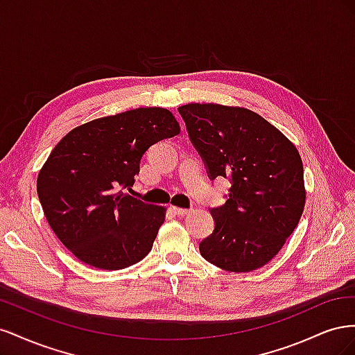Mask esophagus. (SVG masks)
I'll list each match as a JSON object with an SVG mask.
<instances>
[{"label":"esophagus","mask_w":355,"mask_h":355,"mask_svg":"<svg viewBox=\"0 0 355 355\" xmlns=\"http://www.w3.org/2000/svg\"><path fill=\"white\" fill-rule=\"evenodd\" d=\"M171 210H173V213L178 214V216H187L189 213L188 209H182V207H171Z\"/></svg>","instance_id":"1"}]
</instances>
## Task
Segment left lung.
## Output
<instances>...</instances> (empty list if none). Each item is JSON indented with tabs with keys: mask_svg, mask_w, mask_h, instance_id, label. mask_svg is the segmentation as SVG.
<instances>
[{
	"mask_svg": "<svg viewBox=\"0 0 355 355\" xmlns=\"http://www.w3.org/2000/svg\"><path fill=\"white\" fill-rule=\"evenodd\" d=\"M210 179L231 180L227 202L210 213L214 230L200 243L204 259L230 272L262 268L282 250L305 207L296 146L265 118L240 106L178 108Z\"/></svg>",
	"mask_w": 355,
	"mask_h": 355,
	"instance_id": "8db88e82",
	"label": "left lung"
}]
</instances>
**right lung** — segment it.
Here are the masks:
<instances>
[{
  "mask_svg": "<svg viewBox=\"0 0 355 355\" xmlns=\"http://www.w3.org/2000/svg\"><path fill=\"white\" fill-rule=\"evenodd\" d=\"M180 133L168 110L136 108L75 127L37 179L46 219L67 249L93 268L124 270L151 252L166 207L127 194L146 149Z\"/></svg>",
  "mask_w": 355,
  "mask_h": 355,
  "instance_id": "1",
  "label": "right lung"
}]
</instances>
